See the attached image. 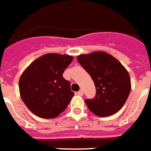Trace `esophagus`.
<instances>
[{
  "mask_svg": "<svg viewBox=\"0 0 151 151\" xmlns=\"http://www.w3.org/2000/svg\"><path fill=\"white\" fill-rule=\"evenodd\" d=\"M77 94L79 95V96H83V91H82V90L79 91L77 92Z\"/></svg>",
  "mask_w": 151,
  "mask_h": 151,
  "instance_id": "esophagus-1",
  "label": "esophagus"
}]
</instances>
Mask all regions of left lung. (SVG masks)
I'll return each instance as SVG.
<instances>
[{
	"label": "left lung",
	"instance_id": "obj_1",
	"mask_svg": "<svg viewBox=\"0 0 151 151\" xmlns=\"http://www.w3.org/2000/svg\"><path fill=\"white\" fill-rule=\"evenodd\" d=\"M77 60L91 76L96 89V96L85 100L89 110L100 117L116 114L123 107L131 90L126 69L111 55L103 51L80 55Z\"/></svg>",
	"mask_w": 151,
	"mask_h": 151
}]
</instances>
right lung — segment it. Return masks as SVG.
<instances>
[{"label":"right lung","instance_id":"obj_1","mask_svg":"<svg viewBox=\"0 0 151 151\" xmlns=\"http://www.w3.org/2000/svg\"><path fill=\"white\" fill-rule=\"evenodd\" d=\"M72 60L73 57L68 55H44L22 73L19 81L21 97L35 116L51 119L66 109L74 92L63 72Z\"/></svg>","mask_w":151,"mask_h":151}]
</instances>
